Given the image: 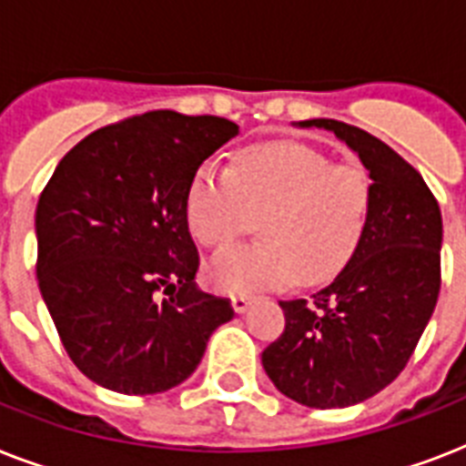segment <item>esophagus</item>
I'll list each match as a JSON object with an SVG mask.
<instances>
[{
	"label": "esophagus",
	"mask_w": 466,
	"mask_h": 466,
	"mask_svg": "<svg viewBox=\"0 0 466 466\" xmlns=\"http://www.w3.org/2000/svg\"><path fill=\"white\" fill-rule=\"evenodd\" d=\"M251 305V298L248 295H232V307L234 311H247V307Z\"/></svg>",
	"instance_id": "esophagus-1"
}]
</instances>
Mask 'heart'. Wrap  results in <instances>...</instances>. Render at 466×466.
I'll list each match as a JSON object with an SVG mask.
<instances>
[{
    "label": "heart",
    "mask_w": 466,
    "mask_h": 466,
    "mask_svg": "<svg viewBox=\"0 0 466 466\" xmlns=\"http://www.w3.org/2000/svg\"><path fill=\"white\" fill-rule=\"evenodd\" d=\"M375 186L360 161H331L305 142L278 140L237 155L232 168L203 161L186 190L183 215L208 248H225L261 215V244L229 248L208 266L222 292L324 285L360 247Z\"/></svg>",
    "instance_id": "b5f03b06"
}]
</instances>
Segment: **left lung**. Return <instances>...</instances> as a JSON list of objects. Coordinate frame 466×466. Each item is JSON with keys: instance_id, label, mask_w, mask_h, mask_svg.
<instances>
[{"instance_id": "left-lung-1", "label": "left lung", "mask_w": 466, "mask_h": 466, "mask_svg": "<svg viewBox=\"0 0 466 466\" xmlns=\"http://www.w3.org/2000/svg\"><path fill=\"white\" fill-rule=\"evenodd\" d=\"M324 127L358 152L375 186L360 247L311 299L280 302L285 331L261 360L285 397L309 409H343L399 377L441 295L442 218L416 168L375 135L340 120Z\"/></svg>"}]
</instances>
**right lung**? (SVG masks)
<instances>
[{
  "instance_id": "obj_1",
  "label": "right lung",
  "mask_w": 466,
  "mask_h": 466,
  "mask_svg": "<svg viewBox=\"0 0 466 466\" xmlns=\"http://www.w3.org/2000/svg\"><path fill=\"white\" fill-rule=\"evenodd\" d=\"M239 133L218 116L149 111L86 135L62 157L35 210L40 295L69 360L120 394L193 375L234 317L196 288L183 203L196 168Z\"/></svg>"
}]
</instances>
